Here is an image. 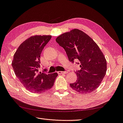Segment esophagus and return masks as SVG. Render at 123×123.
<instances>
[{"label":"esophagus","instance_id":"obj_1","mask_svg":"<svg viewBox=\"0 0 123 123\" xmlns=\"http://www.w3.org/2000/svg\"><path fill=\"white\" fill-rule=\"evenodd\" d=\"M67 73V71H59V72H58L59 74H66Z\"/></svg>","mask_w":123,"mask_h":123}]
</instances>
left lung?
Segmentation results:
<instances>
[{
  "label": "left lung",
  "instance_id": "1",
  "mask_svg": "<svg viewBox=\"0 0 123 123\" xmlns=\"http://www.w3.org/2000/svg\"><path fill=\"white\" fill-rule=\"evenodd\" d=\"M56 41L65 50L68 60L79 61L81 70L75 72L78 79L70 86L80 93H89L98 88L106 74L105 56L93 40L78 29L62 34Z\"/></svg>",
  "mask_w": 123,
  "mask_h": 123
}]
</instances>
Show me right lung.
Masks as SVG:
<instances>
[{
	"label": "right lung",
	"instance_id": "obj_1",
	"mask_svg": "<svg viewBox=\"0 0 123 123\" xmlns=\"http://www.w3.org/2000/svg\"><path fill=\"white\" fill-rule=\"evenodd\" d=\"M51 36H33L23 42L14 55L12 67L15 74L26 89L35 93L46 92L53 86L58 73L41 72L40 55Z\"/></svg>",
	"mask_w": 123,
	"mask_h": 123
}]
</instances>
